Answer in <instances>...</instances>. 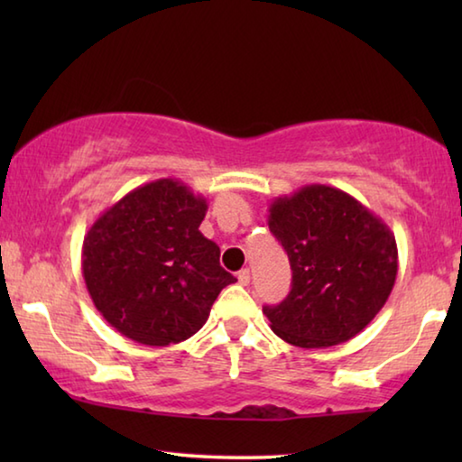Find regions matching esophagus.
<instances>
[{
    "instance_id": "esophagus-1",
    "label": "esophagus",
    "mask_w": 462,
    "mask_h": 462,
    "mask_svg": "<svg viewBox=\"0 0 462 462\" xmlns=\"http://www.w3.org/2000/svg\"><path fill=\"white\" fill-rule=\"evenodd\" d=\"M238 283L240 285H248L250 283V271L248 269H242L238 273Z\"/></svg>"
}]
</instances>
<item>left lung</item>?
<instances>
[{"mask_svg":"<svg viewBox=\"0 0 462 462\" xmlns=\"http://www.w3.org/2000/svg\"><path fill=\"white\" fill-rule=\"evenodd\" d=\"M269 228L293 271L285 300L263 308L271 330L300 348H328L363 332L395 285L389 226L346 191L314 183L273 199Z\"/></svg>","mask_w":462,"mask_h":462,"instance_id":"8db88e82","label":"left lung"}]
</instances>
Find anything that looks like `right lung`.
<instances>
[{"mask_svg":"<svg viewBox=\"0 0 462 462\" xmlns=\"http://www.w3.org/2000/svg\"><path fill=\"white\" fill-rule=\"evenodd\" d=\"M206 212L203 195L156 179L124 195L85 234V285L122 336L146 346L191 338L236 281L220 267V246L199 232Z\"/></svg>","mask_w":462,"mask_h":462,"instance_id":"right-lung-1","label":"right lung"}]
</instances>
